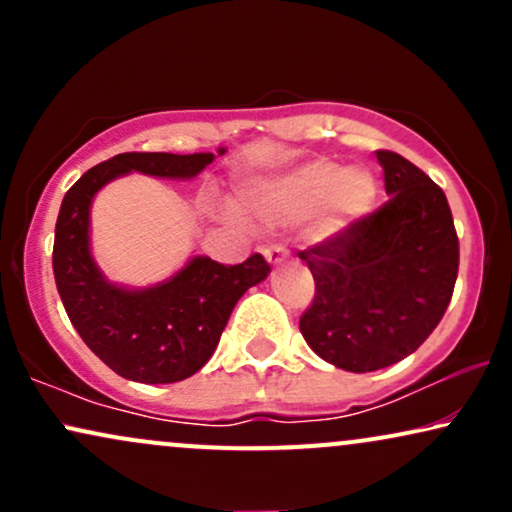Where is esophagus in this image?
Returning <instances> with one entry per match:
<instances>
[{"mask_svg": "<svg viewBox=\"0 0 512 512\" xmlns=\"http://www.w3.org/2000/svg\"><path fill=\"white\" fill-rule=\"evenodd\" d=\"M264 260L272 264V267H276V264L286 262V250L281 248V245H272V248L264 250Z\"/></svg>", "mask_w": 512, "mask_h": 512, "instance_id": "34e87169", "label": "esophagus"}]
</instances>
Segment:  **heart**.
Returning a JSON list of instances; mask_svg holds the SVG:
<instances>
[{"instance_id":"obj_1","label":"heart","mask_w":512,"mask_h":512,"mask_svg":"<svg viewBox=\"0 0 512 512\" xmlns=\"http://www.w3.org/2000/svg\"><path fill=\"white\" fill-rule=\"evenodd\" d=\"M378 178L368 168H342L334 161H310L272 178L245 195V209L269 223L310 219V238L330 243L349 233L375 209Z\"/></svg>"}]
</instances>
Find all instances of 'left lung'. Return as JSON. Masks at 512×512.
Here are the masks:
<instances>
[{
  "mask_svg": "<svg viewBox=\"0 0 512 512\" xmlns=\"http://www.w3.org/2000/svg\"><path fill=\"white\" fill-rule=\"evenodd\" d=\"M375 156L390 199L342 238L298 252L315 279L303 339L351 373L414 354L448 310L460 264L445 192L395 151Z\"/></svg>",
  "mask_w": 512,
  "mask_h": 512,
  "instance_id": "obj_1",
  "label": "left lung"
}]
</instances>
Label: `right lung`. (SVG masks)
<instances>
[{
	"mask_svg": "<svg viewBox=\"0 0 512 512\" xmlns=\"http://www.w3.org/2000/svg\"><path fill=\"white\" fill-rule=\"evenodd\" d=\"M211 161L214 154H117L86 170L62 199L52 269L64 310L88 349L134 383L163 385L195 375L216 351L238 298L267 279L269 264L252 255L226 267L197 255L146 289L113 284L91 255L93 197L127 173L192 180Z\"/></svg>",
	"mask_w": 512,
	"mask_h": 512,
	"instance_id": "obj_1",
	"label": "right lung"
}]
</instances>
